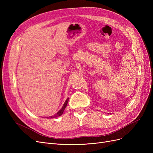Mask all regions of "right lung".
<instances>
[{
    "label": "right lung",
    "instance_id": "right-lung-1",
    "mask_svg": "<svg viewBox=\"0 0 153 153\" xmlns=\"http://www.w3.org/2000/svg\"><path fill=\"white\" fill-rule=\"evenodd\" d=\"M68 100H69V98L66 100V102H64V105H63V106H62V108H61L60 110H59V111L58 112V113H57V114H56L55 115H53V116L49 117V118H56V117H59V116H61V115L62 114L63 112H64V109H65L66 107L67 106V104H68ZM47 118H48V117H47Z\"/></svg>",
    "mask_w": 153,
    "mask_h": 153
}]
</instances>
